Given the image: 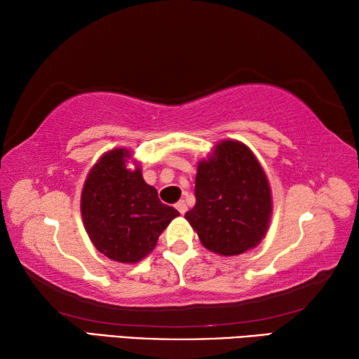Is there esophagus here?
<instances>
[{
  "mask_svg": "<svg viewBox=\"0 0 359 359\" xmlns=\"http://www.w3.org/2000/svg\"><path fill=\"white\" fill-rule=\"evenodd\" d=\"M175 209H177L182 215L185 214V212H187V209H188V208H187V204H185L184 199H182V201H179L177 204H175Z\"/></svg>",
  "mask_w": 359,
  "mask_h": 359,
  "instance_id": "1",
  "label": "esophagus"
}]
</instances>
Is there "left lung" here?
Returning <instances> with one entry per match:
<instances>
[{"mask_svg": "<svg viewBox=\"0 0 359 359\" xmlns=\"http://www.w3.org/2000/svg\"><path fill=\"white\" fill-rule=\"evenodd\" d=\"M194 196L196 204L185 218L201 244L217 255L252 250L269 229V180L258 158L239 141H220L198 163Z\"/></svg>", "mask_w": 359, "mask_h": 359, "instance_id": "8db88e82", "label": "left lung"}]
</instances>
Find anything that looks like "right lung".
Returning <instances> with one entry per match:
<instances>
[{
	"instance_id": "add662e5",
	"label": "right lung",
	"mask_w": 359,
	"mask_h": 359,
	"mask_svg": "<svg viewBox=\"0 0 359 359\" xmlns=\"http://www.w3.org/2000/svg\"><path fill=\"white\" fill-rule=\"evenodd\" d=\"M81 214L96 250L125 264L147 257L168 224L180 215L160 201L155 187L145 184L141 166L126 147L106 151L90 169Z\"/></svg>"
}]
</instances>
